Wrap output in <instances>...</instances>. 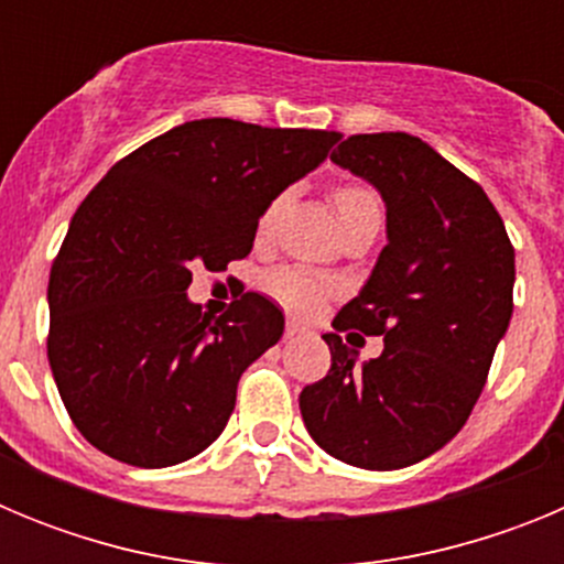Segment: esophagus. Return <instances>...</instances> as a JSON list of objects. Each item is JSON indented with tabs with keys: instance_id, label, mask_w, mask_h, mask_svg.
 <instances>
[{
	"instance_id": "esophagus-1",
	"label": "esophagus",
	"mask_w": 564,
	"mask_h": 564,
	"mask_svg": "<svg viewBox=\"0 0 564 564\" xmlns=\"http://www.w3.org/2000/svg\"><path fill=\"white\" fill-rule=\"evenodd\" d=\"M305 333V327L299 325L296 318H288V325H285V338H293V336H302Z\"/></svg>"
}]
</instances>
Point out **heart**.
<instances>
[{
  "label": "heart",
  "instance_id": "1",
  "mask_svg": "<svg viewBox=\"0 0 564 564\" xmlns=\"http://www.w3.org/2000/svg\"><path fill=\"white\" fill-rule=\"evenodd\" d=\"M282 203H285V197H276L262 212V217L257 223L259 237H268L273 231V223H276ZM333 203H336L338 220H347V217L361 212H381L378 194L370 186H364V183H341L333 192ZM265 291L276 299L279 305H285L288 311L313 313L316 307H322L325 299H330L336 293V279L322 271H313V268L282 265L273 268L265 276Z\"/></svg>",
  "mask_w": 564,
  "mask_h": 564
}]
</instances>
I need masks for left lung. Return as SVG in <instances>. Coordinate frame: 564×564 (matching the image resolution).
<instances>
[{"label": "left lung", "instance_id": "obj_1", "mask_svg": "<svg viewBox=\"0 0 564 564\" xmlns=\"http://www.w3.org/2000/svg\"><path fill=\"white\" fill-rule=\"evenodd\" d=\"M330 161L387 203V246L333 327L383 335L384 350L358 365L325 333L330 370L299 410L327 455L392 471L435 455L475 410L514 311V246L486 192L415 134H350Z\"/></svg>", "mask_w": 564, "mask_h": 564}]
</instances>
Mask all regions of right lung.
<instances>
[{"instance_id":"right-lung-1","label":"right lung","mask_w":564,"mask_h":564,"mask_svg":"<svg viewBox=\"0 0 564 564\" xmlns=\"http://www.w3.org/2000/svg\"><path fill=\"white\" fill-rule=\"evenodd\" d=\"M341 134L203 118L115 163L84 197L50 271L47 358L76 430L141 468L200 455L226 430L239 376L285 316L246 293L223 316L188 302L192 268L226 271L257 223Z\"/></svg>"}]
</instances>
